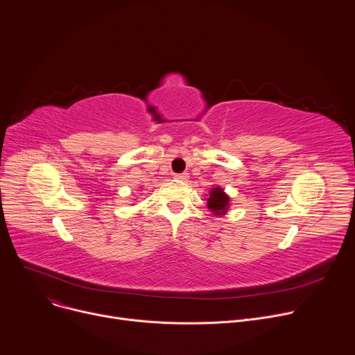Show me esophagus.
<instances>
[{"label":"esophagus","instance_id":"obj_1","mask_svg":"<svg viewBox=\"0 0 355 355\" xmlns=\"http://www.w3.org/2000/svg\"><path fill=\"white\" fill-rule=\"evenodd\" d=\"M188 177H189L188 173H181V174H175V175H174V178H175V180H180V181H187Z\"/></svg>","mask_w":355,"mask_h":355}]
</instances>
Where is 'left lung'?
<instances>
[{"mask_svg":"<svg viewBox=\"0 0 355 355\" xmlns=\"http://www.w3.org/2000/svg\"><path fill=\"white\" fill-rule=\"evenodd\" d=\"M207 201H208L207 207L211 209V212L214 215L219 216V215L227 214V211L230 208V201L231 200H230V197L227 194H225L222 188L216 187V188H212L209 191V198Z\"/></svg>","mask_w":355,"mask_h":355,"instance_id":"1","label":"left lung"}]
</instances>
